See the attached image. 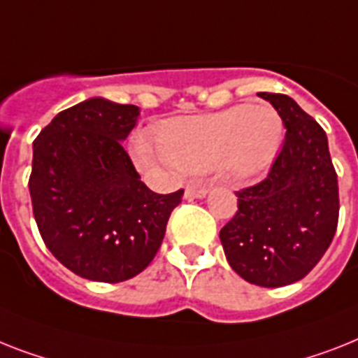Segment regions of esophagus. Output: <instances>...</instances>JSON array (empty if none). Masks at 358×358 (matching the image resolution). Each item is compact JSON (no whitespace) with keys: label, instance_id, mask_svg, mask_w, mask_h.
<instances>
[{"label":"esophagus","instance_id":"34e87169","mask_svg":"<svg viewBox=\"0 0 358 358\" xmlns=\"http://www.w3.org/2000/svg\"><path fill=\"white\" fill-rule=\"evenodd\" d=\"M206 192H208V186H206V185L186 186L185 197H186V199H201V197L206 196Z\"/></svg>","mask_w":358,"mask_h":358}]
</instances>
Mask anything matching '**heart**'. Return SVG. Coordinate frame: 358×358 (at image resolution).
I'll return each mask as SVG.
<instances>
[{"label":"heart","instance_id":"b5f03b06","mask_svg":"<svg viewBox=\"0 0 358 358\" xmlns=\"http://www.w3.org/2000/svg\"><path fill=\"white\" fill-rule=\"evenodd\" d=\"M282 137L283 120L273 106H236L162 124L159 150L144 135L135 137V150L144 161L161 159L182 172L221 166L232 177H249L273 161Z\"/></svg>","mask_w":358,"mask_h":358}]
</instances>
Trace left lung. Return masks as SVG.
<instances>
[{
    "label": "left lung",
    "mask_w": 358,
    "mask_h": 358,
    "mask_svg": "<svg viewBox=\"0 0 358 358\" xmlns=\"http://www.w3.org/2000/svg\"><path fill=\"white\" fill-rule=\"evenodd\" d=\"M285 126L282 152L264 181L236 192L238 212L220 232L230 267L259 287L302 280L331 245L338 181L326 131L282 93H258Z\"/></svg>",
    "instance_id": "left-lung-1"
}]
</instances>
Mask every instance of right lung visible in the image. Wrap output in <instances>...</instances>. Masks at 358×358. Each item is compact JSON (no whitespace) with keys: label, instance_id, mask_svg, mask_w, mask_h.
Segmentation results:
<instances>
[{"label":"right lung","instance_id":"add662e5","mask_svg":"<svg viewBox=\"0 0 358 358\" xmlns=\"http://www.w3.org/2000/svg\"><path fill=\"white\" fill-rule=\"evenodd\" d=\"M138 108L90 99L64 109L32 143L29 192L41 239L85 280L143 273L162 243L182 190L155 194L122 148Z\"/></svg>","mask_w":358,"mask_h":358}]
</instances>
